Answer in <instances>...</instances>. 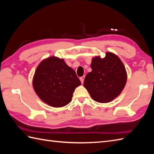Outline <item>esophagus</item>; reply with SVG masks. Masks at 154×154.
Masks as SVG:
<instances>
[{
	"label": "esophagus",
	"mask_w": 154,
	"mask_h": 154,
	"mask_svg": "<svg viewBox=\"0 0 154 154\" xmlns=\"http://www.w3.org/2000/svg\"><path fill=\"white\" fill-rule=\"evenodd\" d=\"M85 75H83V77H80V80H81V83H83V82H84V79H85Z\"/></svg>",
	"instance_id": "34e87169"
}]
</instances>
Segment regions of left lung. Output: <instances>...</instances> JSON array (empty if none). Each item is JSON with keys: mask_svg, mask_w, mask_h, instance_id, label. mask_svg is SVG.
Segmentation results:
<instances>
[{"mask_svg": "<svg viewBox=\"0 0 154 154\" xmlns=\"http://www.w3.org/2000/svg\"><path fill=\"white\" fill-rule=\"evenodd\" d=\"M91 67L83 85L94 100L107 103L120 95L126 85L127 72L118 55L107 51L104 58L94 57Z\"/></svg>", "mask_w": 154, "mask_h": 154, "instance_id": "left-lung-1", "label": "left lung"}]
</instances>
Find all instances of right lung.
I'll list each match as a JSON object with an SVG mask.
<instances>
[{"instance_id": "right-lung-1", "label": "right lung", "mask_w": 154, "mask_h": 154, "mask_svg": "<svg viewBox=\"0 0 154 154\" xmlns=\"http://www.w3.org/2000/svg\"><path fill=\"white\" fill-rule=\"evenodd\" d=\"M81 84L75 71L63 59L49 57L38 65L32 85L39 98L49 106L62 107L69 103L76 87Z\"/></svg>"}]
</instances>
